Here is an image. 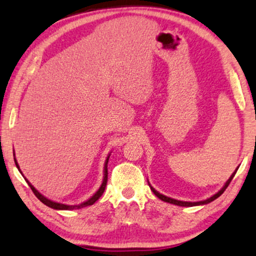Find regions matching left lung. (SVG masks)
Returning <instances> with one entry per match:
<instances>
[{
  "mask_svg": "<svg viewBox=\"0 0 256 256\" xmlns=\"http://www.w3.org/2000/svg\"><path fill=\"white\" fill-rule=\"evenodd\" d=\"M236 170H238V169H236ZM236 170L234 171V172L232 174V176H230V180L226 182V184L224 185L222 190L216 192V194H213L212 197H210L208 199H206V200H202V202H182V200H177V199H172V198H170V197H166V196H164V194H160V192H157L152 186H150V184H149V186H150V188H152V191L154 192V194H155V196H157V197H158V198L160 199V200L166 202H170V204L178 205V206H186V208H191V206H198V205H205V204H208V202H213V200H214V199L220 197V196H222V194H224V191H225L226 188H227V186H228V185H230V180H233V177H234V174H236Z\"/></svg>",
  "mask_w": 256,
  "mask_h": 256,
  "instance_id": "obj_1",
  "label": "left lung"
}]
</instances>
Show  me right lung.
<instances>
[{
  "instance_id": "obj_1",
  "label": "right lung",
  "mask_w": 256,
  "mask_h": 256,
  "mask_svg": "<svg viewBox=\"0 0 256 256\" xmlns=\"http://www.w3.org/2000/svg\"><path fill=\"white\" fill-rule=\"evenodd\" d=\"M108 158H110V155L107 156V158H106V162H104V180H102V184H101V186L99 188V190H98L96 194H94L92 197H90L88 200H86V202H82V204H79V205H65V204H60V202H52V200H50V199H48L46 197H44L43 194H40V192H38L36 188H34V185H31V183L29 180H26V183L29 184V186L31 188V190H32V192L34 194V196H36V197L40 199V200L43 202V204H45L46 206H48V208H54V210H76V208H86V206H90V205H93L94 202H96L98 199H99L101 196H102V194H104V188H106V185H107V180H108V170H107V164H108ZM15 164H16V166H17V169L20 170V172L22 174V171H20V166H18V163H17V160H16V158H15ZM24 177V176H23Z\"/></svg>"
}]
</instances>
